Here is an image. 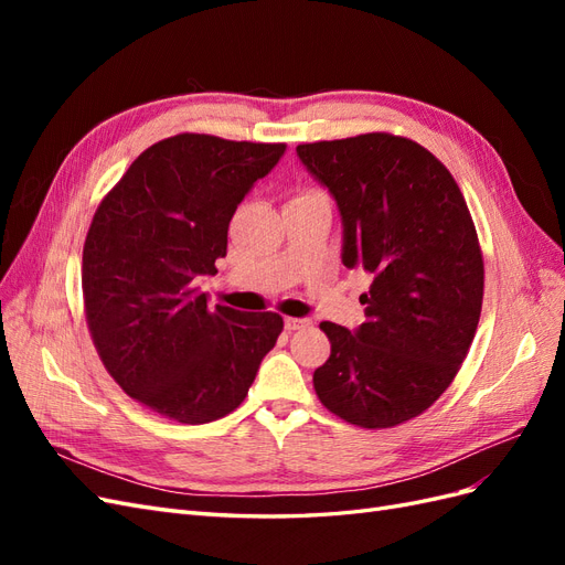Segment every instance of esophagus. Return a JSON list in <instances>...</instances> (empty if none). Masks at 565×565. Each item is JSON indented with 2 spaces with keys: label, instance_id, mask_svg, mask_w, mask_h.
I'll use <instances>...</instances> for the list:
<instances>
[{
  "label": "esophagus",
  "instance_id": "1",
  "mask_svg": "<svg viewBox=\"0 0 565 565\" xmlns=\"http://www.w3.org/2000/svg\"><path fill=\"white\" fill-rule=\"evenodd\" d=\"M309 324H311V320H306V318H285V330H287V332L309 328Z\"/></svg>",
  "mask_w": 565,
  "mask_h": 565
}]
</instances>
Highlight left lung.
Masks as SVG:
<instances>
[{
    "label": "left lung",
    "mask_w": 565,
    "mask_h": 565,
    "mask_svg": "<svg viewBox=\"0 0 565 565\" xmlns=\"http://www.w3.org/2000/svg\"><path fill=\"white\" fill-rule=\"evenodd\" d=\"M344 226L341 262L372 276L365 322H320L332 351L320 403L363 429L422 415L465 363L483 306V254L459 185L419 143L384 131L297 146Z\"/></svg>",
    "instance_id": "left-lung-1"
}]
</instances>
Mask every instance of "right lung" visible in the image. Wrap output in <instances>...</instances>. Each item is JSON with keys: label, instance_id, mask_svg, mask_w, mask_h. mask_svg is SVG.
Masks as SVG:
<instances>
[{"label": "right lung", "instance_id": "right-lung-1", "mask_svg": "<svg viewBox=\"0 0 565 565\" xmlns=\"http://www.w3.org/2000/svg\"><path fill=\"white\" fill-rule=\"evenodd\" d=\"M285 143L169 136L100 200L82 252L94 347L127 396L181 424L241 405L282 332L278 313L207 306L200 276L226 256L228 224Z\"/></svg>", "mask_w": 565, "mask_h": 565}]
</instances>
